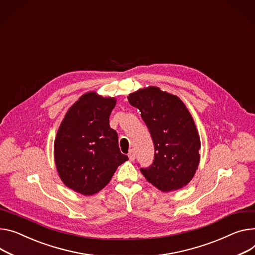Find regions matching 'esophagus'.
I'll use <instances>...</instances> for the list:
<instances>
[{
  "instance_id": "obj_1",
  "label": "esophagus",
  "mask_w": 255,
  "mask_h": 255,
  "mask_svg": "<svg viewBox=\"0 0 255 255\" xmlns=\"http://www.w3.org/2000/svg\"><path fill=\"white\" fill-rule=\"evenodd\" d=\"M128 158H129V160H134V158H135V152H134V150L133 149H130L129 150V152H128Z\"/></svg>"
}]
</instances>
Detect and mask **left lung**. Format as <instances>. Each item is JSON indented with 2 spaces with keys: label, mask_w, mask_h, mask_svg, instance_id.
<instances>
[{
  "label": "left lung",
  "mask_w": 255,
  "mask_h": 255,
  "mask_svg": "<svg viewBox=\"0 0 255 255\" xmlns=\"http://www.w3.org/2000/svg\"><path fill=\"white\" fill-rule=\"evenodd\" d=\"M138 108L154 144V160L140 168L146 180L162 192L190 183L200 161V138L192 116L179 97L149 87L128 97Z\"/></svg>",
  "instance_id": "1"
}]
</instances>
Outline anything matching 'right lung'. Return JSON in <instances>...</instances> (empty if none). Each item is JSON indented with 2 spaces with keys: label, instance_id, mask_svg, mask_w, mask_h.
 <instances>
[{
  "label": "right lung",
  "instance_id": "right-lung-1",
  "mask_svg": "<svg viewBox=\"0 0 255 255\" xmlns=\"http://www.w3.org/2000/svg\"><path fill=\"white\" fill-rule=\"evenodd\" d=\"M114 98L95 92L83 95L65 114L54 143V158L61 181L89 196L102 190L116 168L127 161L119 135L109 126Z\"/></svg>",
  "mask_w": 255,
  "mask_h": 255
}]
</instances>
